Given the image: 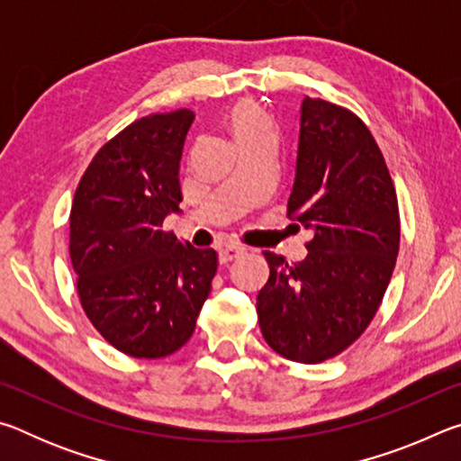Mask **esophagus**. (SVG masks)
<instances>
[{
    "label": "esophagus",
    "instance_id": "esophagus-1",
    "mask_svg": "<svg viewBox=\"0 0 461 461\" xmlns=\"http://www.w3.org/2000/svg\"><path fill=\"white\" fill-rule=\"evenodd\" d=\"M246 249L240 248V246H225V248H220V264H228V262H233L236 258H240V256H244Z\"/></svg>",
    "mask_w": 461,
    "mask_h": 461
}]
</instances>
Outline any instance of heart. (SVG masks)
Instances as JSON below:
<instances>
[{"instance_id": "b5f03b06", "label": "heart", "mask_w": 461, "mask_h": 461, "mask_svg": "<svg viewBox=\"0 0 461 461\" xmlns=\"http://www.w3.org/2000/svg\"><path fill=\"white\" fill-rule=\"evenodd\" d=\"M228 128L231 136L236 138L238 146L260 136L275 134V126H272L268 113L249 99H241L231 105L228 112Z\"/></svg>"}]
</instances>
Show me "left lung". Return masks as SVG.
Returning a JSON list of instances; mask_svg holds the SVG:
<instances>
[{
	"mask_svg": "<svg viewBox=\"0 0 461 461\" xmlns=\"http://www.w3.org/2000/svg\"><path fill=\"white\" fill-rule=\"evenodd\" d=\"M311 231L307 256L264 252L256 299L264 339L286 360L341 354L376 315L401 241L399 201L376 140L346 107L305 97L288 212Z\"/></svg>",
	"mask_w": 461,
	"mask_h": 461,
	"instance_id": "8db88e82",
	"label": "left lung"
}]
</instances>
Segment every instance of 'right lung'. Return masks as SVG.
<instances>
[{"label":"right lung","instance_id":"1","mask_svg":"<svg viewBox=\"0 0 461 461\" xmlns=\"http://www.w3.org/2000/svg\"><path fill=\"white\" fill-rule=\"evenodd\" d=\"M193 120L191 109H176L130 123L75 191L77 293L93 327L131 357H165L189 341L217 270L215 249L160 230L183 201L178 168Z\"/></svg>","mask_w":461,"mask_h":461}]
</instances>
